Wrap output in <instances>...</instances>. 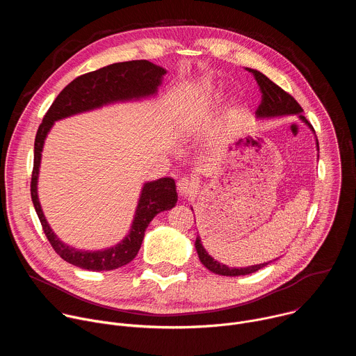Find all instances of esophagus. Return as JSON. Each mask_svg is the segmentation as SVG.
Instances as JSON below:
<instances>
[{
    "instance_id": "34e87169",
    "label": "esophagus",
    "mask_w": 356,
    "mask_h": 356,
    "mask_svg": "<svg viewBox=\"0 0 356 356\" xmlns=\"http://www.w3.org/2000/svg\"><path fill=\"white\" fill-rule=\"evenodd\" d=\"M195 190H197V183H195L193 179L181 177V179L177 181V193H179V195H181V197L191 195V194L195 193Z\"/></svg>"
}]
</instances>
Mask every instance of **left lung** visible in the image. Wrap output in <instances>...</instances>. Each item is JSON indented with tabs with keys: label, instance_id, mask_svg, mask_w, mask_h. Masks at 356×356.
<instances>
[{
	"label": "left lung",
	"instance_id": "obj_1",
	"mask_svg": "<svg viewBox=\"0 0 356 356\" xmlns=\"http://www.w3.org/2000/svg\"><path fill=\"white\" fill-rule=\"evenodd\" d=\"M246 70L249 73H252L253 77H255V80H257V83L259 86V90L262 92L261 106L258 107V110L255 113L258 118H273V117L297 114L302 122H306L313 129V127L306 120V117L301 115L302 108L300 107V104L297 103V101L289 92H286L283 88H280L277 84H275L270 79H268L261 72L253 70V69H246ZM317 146H318V142H317ZM195 249H197V253H198L200 262L204 265L210 272H213L216 275H221V276H243V275H249V273H253V272H257V270L268 266L272 262L270 261L268 264L253 265V266L239 268V269L228 268L227 265L220 264L218 261H216L214 258H211L209 255V252L204 249V246H202V243H201V238L200 236L195 238Z\"/></svg>",
	"mask_w": 356,
	"mask_h": 356
}]
</instances>
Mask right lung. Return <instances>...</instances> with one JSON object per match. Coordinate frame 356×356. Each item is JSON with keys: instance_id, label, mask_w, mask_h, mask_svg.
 I'll use <instances>...</instances> for the list:
<instances>
[{"instance_id": "obj_1", "label": "right lung", "mask_w": 356, "mask_h": 356, "mask_svg": "<svg viewBox=\"0 0 356 356\" xmlns=\"http://www.w3.org/2000/svg\"><path fill=\"white\" fill-rule=\"evenodd\" d=\"M165 74L166 70L163 67L147 60H131L114 63L79 76L60 91L38 128L31 179L32 202L50 245L62 259L77 268L101 272L118 269L129 264L140 249L145 231L150 221L161 211L175 207L177 202L176 184L172 177H163L143 184L131 231L118 245L94 252L72 248L63 243L49 227L38 198L39 166L47 132L58 120L118 103V101L138 99L155 94Z\"/></svg>"}]
</instances>
